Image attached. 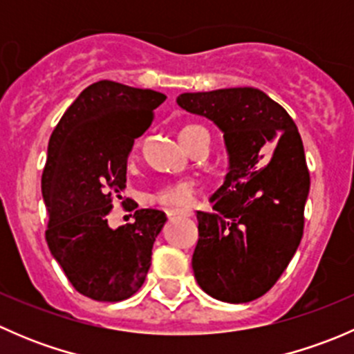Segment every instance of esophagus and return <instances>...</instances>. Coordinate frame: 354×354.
Instances as JSON below:
<instances>
[{
	"label": "esophagus",
	"instance_id": "esophagus-1",
	"mask_svg": "<svg viewBox=\"0 0 354 354\" xmlns=\"http://www.w3.org/2000/svg\"><path fill=\"white\" fill-rule=\"evenodd\" d=\"M166 214L169 217H190L192 216V212H188V210H174V209L166 210Z\"/></svg>",
	"mask_w": 354,
	"mask_h": 354
}]
</instances>
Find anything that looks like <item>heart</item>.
I'll use <instances>...</instances> for the list:
<instances>
[{
	"instance_id": "b5f03b06",
	"label": "heart",
	"mask_w": 354,
	"mask_h": 354,
	"mask_svg": "<svg viewBox=\"0 0 354 354\" xmlns=\"http://www.w3.org/2000/svg\"><path fill=\"white\" fill-rule=\"evenodd\" d=\"M197 128H203L198 127V124H187L185 128H181L180 131V138L188 135L190 131L197 130ZM198 195V185L195 183L194 180H178V181H171V183L162 185L154 192L152 198L156 202L162 203L166 207H188L197 200Z\"/></svg>"
}]
</instances>
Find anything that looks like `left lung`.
Returning a JSON list of instances; mask_svg holds the SVG:
<instances>
[{"label":"left lung","mask_w":354,"mask_h":354,"mask_svg":"<svg viewBox=\"0 0 354 354\" xmlns=\"http://www.w3.org/2000/svg\"><path fill=\"white\" fill-rule=\"evenodd\" d=\"M176 102L212 121L227 152L214 212H197L195 279L219 301L248 303L276 284L301 241L310 190L301 137L286 109L259 88L185 92Z\"/></svg>","instance_id":"obj_1"}]
</instances>
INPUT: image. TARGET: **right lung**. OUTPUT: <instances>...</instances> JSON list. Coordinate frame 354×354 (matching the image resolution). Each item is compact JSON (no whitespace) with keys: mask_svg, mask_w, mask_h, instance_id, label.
Returning <instances> with one entry per match:
<instances>
[{"mask_svg":"<svg viewBox=\"0 0 354 354\" xmlns=\"http://www.w3.org/2000/svg\"><path fill=\"white\" fill-rule=\"evenodd\" d=\"M166 95L101 80L80 92L48 145L42 197L51 255L68 281L95 301H121L144 284L152 246L166 224L156 209L135 210L130 224L111 227L114 197L127 187L135 138L152 123Z\"/></svg>","mask_w":354,"mask_h":354,"instance_id":"1","label":"right lung"}]
</instances>
